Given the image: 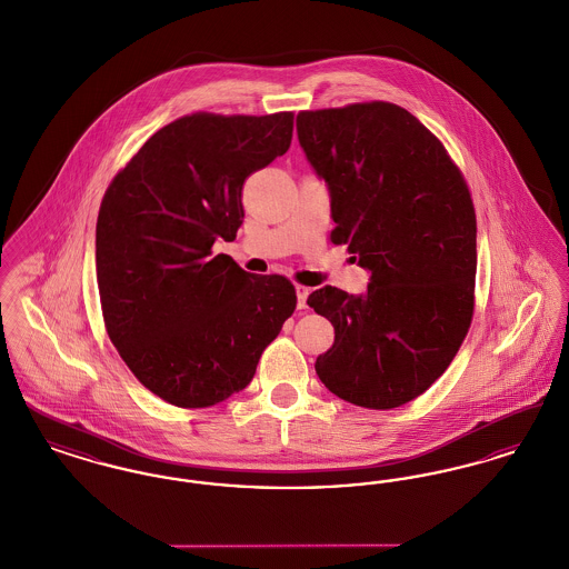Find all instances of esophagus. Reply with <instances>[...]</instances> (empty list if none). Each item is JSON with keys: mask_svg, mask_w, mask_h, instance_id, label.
<instances>
[{"mask_svg": "<svg viewBox=\"0 0 569 569\" xmlns=\"http://www.w3.org/2000/svg\"><path fill=\"white\" fill-rule=\"evenodd\" d=\"M309 288H305V286H297V298H298V309H307V297H309Z\"/></svg>", "mask_w": 569, "mask_h": 569, "instance_id": "obj_1", "label": "esophagus"}]
</instances>
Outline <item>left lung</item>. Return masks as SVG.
Returning a JSON list of instances; mask_svg holds the SVG:
<instances>
[{
	"mask_svg": "<svg viewBox=\"0 0 569 569\" xmlns=\"http://www.w3.org/2000/svg\"><path fill=\"white\" fill-rule=\"evenodd\" d=\"M297 132L330 191V241L371 272L365 295L325 286L307 298L335 326L316 373L353 406H406L448 369L471 326V193L439 138L397 104L302 110Z\"/></svg>",
	"mask_w": 569,
	"mask_h": 569,
	"instance_id": "left-lung-1",
	"label": "left lung"
}]
</instances>
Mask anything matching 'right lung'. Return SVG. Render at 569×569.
I'll list each match as a JSON object with an SVG mask.
<instances>
[{
	"mask_svg": "<svg viewBox=\"0 0 569 569\" xmlns=\"http://www.w3.org/2000/svg\"><path fill=\"white\" fill-rule=\"evenodd\" d=\"M292 112L186 114L110 181L96 271L112 346L166 403L211 407L243 390L297 309L281 274H251L217 239L243 223L244 179L290 149Z\"/></svg>",
	"mask_w": 569,
	"mask_h": 569,
	"instance_id": "1",
	"label": "right lung"
}]
</instances>
